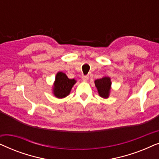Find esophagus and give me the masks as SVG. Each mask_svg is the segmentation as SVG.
<instances>
[{
    "instance_id": "34e87169",
    "label": "esophagus",
    "mask_w": 159,
    "mask_h": 159,
    "mask_svg": "<svg viewBox=\"0 0 159 159\" xmlns=\"http://www.w3.org/2000/svg\"><path fill=\"white\" fill-rule=\"evenodd\" d=\"M89 79V76L88 75H82V80L83 81H87Z\"/></svg>"
}]
</instances>
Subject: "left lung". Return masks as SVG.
Instances as JSON below:
<instances>
[{
  "label": "left lung",
  "instance_id": "1",
  "mask_svg": "<svg viewBox=\"0 0 159 159\" xmlns=\"http://www.w3.org/2000/svg\"><path fill=\"white\" fill-rule=\"evenodd\" d=\"M95 84L98 91L100 96L103 98H107L109 95L111 82L109 77H105L101 79H98L95 81Z\"/></svg>",
  "mask_w": 159,
  "mask_h": 159
}]
</instances>
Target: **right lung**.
I'll return each mask as SVG.
<instances>
[{
	"label": "right lung",
	"mask_w": 159,
	"mask_h": 159,
	"mask_svg": "<svg viewBox=\"0 0 159 159\" xmlns=\"http://www.w3.org/2000/svg\"><path fill=\"white\" fill-rule=\"evenodd\" d=\"M75 82V80L69 79L64 73L58 72L56 75L54 83L53 93L55 96L58 98L66 97L70 93L71 89Z\"/></svg>",
	"instance_id": "1"
}]
</instances>
